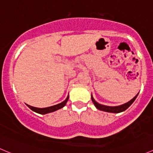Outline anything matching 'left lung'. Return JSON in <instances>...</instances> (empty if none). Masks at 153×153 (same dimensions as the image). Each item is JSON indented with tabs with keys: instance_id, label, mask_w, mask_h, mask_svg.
<instances>
[{
	"instance_id": "8db88e82",
	"label": "left lung",
	"mask_w": 153,
	"mask_h": 153,
	"mask_svg": "<svg viewBox=\"0 0 153 153\" xmlns=\"http://www.w3.org/2000/svg\"><path fill=\"white\" fill-rule=\"evenodd\" d=\"M138 94H137L132 100L129 101V102L126 103V104H122V105L120 106H105V105H102V104H98V102L95 101V100L94 99L93 97H92V95H91V98H92V101L93 102V104H95V107L97 108L98 109L101 111H104V112H112V113H119V112H123V111L126 110L132 103L134 102V101L135 100V98H137Z\"/></svg>"
}]
</instances>
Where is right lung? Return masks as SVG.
<instances>
[{
	"label": "right lung",
	"mask_w": 153,
	"mask_h": 153,
	"mask_svg": "<svg viewBox=\"0 0 153 153\" xmlns=\"http://www.w3.org/2000/svg\"><path fill=\"white\" fill-rule=\"evenodd\" d=\"M68 99H69V95H68L67 98H66L65 101H64L63 102L60 103V104H56V105L49 106V107H46V108H38V107H34V106H29V105H28V104H27V105L29 108V109H31L32 111H34V112H37V113L44 115V114L49 113V112H55V111H56V110H58V109H61L62 107H64V106L66 105V104H67Z\"/></svg>",
	"instance_id": "1"
}]
</instances>
